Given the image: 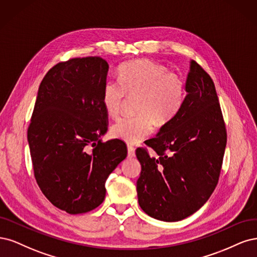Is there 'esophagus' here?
<instances>
[{
    "instance_id": "1",
    "label": "esophagus",
    "mask_w": 257,
    "mask_h": 257,
    "mask_svg": "<svg viewBox=\"0 0 257 257\" xmlns=\"http://www.w3.org/2000/svg\"><path fill=\"white\" fill-rule=\"evenodd\" d=\"M127 150H128V157H129V158H132V157H135V155H136V150H135L134 146L128 145V146H127Z\"/></svg>"
}]
</instances>
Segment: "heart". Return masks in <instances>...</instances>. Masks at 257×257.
<instances>
[{"mask_svg": "<svg viewBox=\"0 0 257 257\" xmlns=\"http://www.w3.org/2000/svg\"><path fill=\"white\" fill-rule=\"evenodd\" d=\"M118 82L106 80L101 89L105 113L116 117L125 96H138L134 117H123L111 126L115 139L139 143L152 134L154 125L163 127L176 116L184 104L186 82L180 74L152 60H134L117 69Z\"/></svg>", "mask_w": 257, "mask_h": 257, "instance_id": "b5f03b06", "label": "heart"}]
</instances>
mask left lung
Masks as SVG:
<instances>
[{
    "instance_id": "obj_1",
    "label": "left lung",
    "mask_w": 257,
    "mask_h": 257,
    "mask_svg": "<svg viewBox=\"0 0 257 257\" xmlns=\"http://www.w3.org/2000/svg\"><path fill=\"white\" fill-rule=\"evenodd\" d=\"M184 104L156 138L139 147L137 181L141 208L167 222L197 211L217 187L226 146V128L213 81L201 65L191 62Z\"/></svg>"
}]
</instances>
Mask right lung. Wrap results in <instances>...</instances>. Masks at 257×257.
<instances>
[{
    "label": "right lung",
    "mask_w": 257,
    "mask_h": 257,
    "mask_svg": "<svg viewBox=\"0 0 257 257\" xmlns=\"http://www.w3.org/2000/svg\"><path fill=\"white\" fill-rule=\"evenodd\" d=\"M109 65L99 56L54 65L39 85L28 141L36 183L57 208L84 213L100 205L105 181L127 157L121 140L102 142L101 89Z\"/></svg>",
    "instance_id": "1"
}]
</instances>
